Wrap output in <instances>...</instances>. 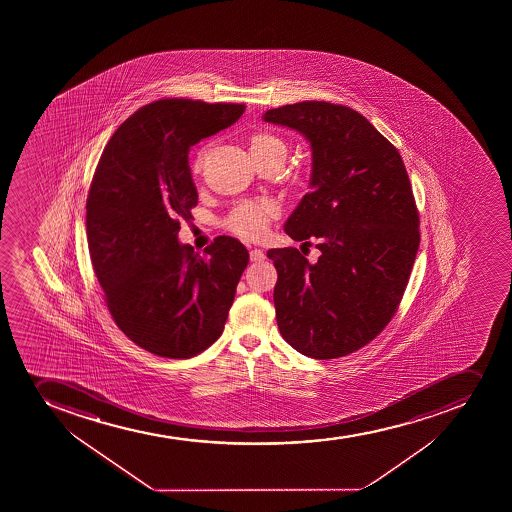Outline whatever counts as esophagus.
I'll list each match as a JSON object with an SVG mask.
<instances>
[{"label": "esophagus", "mask_w": 512, "mask_h": 512, "mask_svg": "<svg viewBox=\"0 0 512 512\" xmlns=\"http://www.w3.org/2000/svg\"><path fill=\"white\" fill-rule=\"evenodd\" d=\"M250 260H252V262H264V250H260V248H253V250H250Z\"/></svg>", "instance_id": "obj_1"}]
</instances>
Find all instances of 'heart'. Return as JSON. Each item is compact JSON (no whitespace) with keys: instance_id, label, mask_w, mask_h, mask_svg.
<instances>
[{"instance_id":"b5f03b06","label":"heart","mask_w":512,"mask_h":512,"mask_svg":"<svg viewBox=\"0 0 512 512\" xmlns=\"http://www.w3.org/2000/svg\"><path fill=\"white\" fill-rule=\"evenodd\" d=\"M274 150H284V143L280 138L270 133H257L250 138V152L267 153ZM202 157L195 162V172L200 170ZM277 215V205L274 202L247 203L242 207L235 208L228 218V228L243 238L264 237L269 228L270 218Z\"/></svg>"}]
</instances>
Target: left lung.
Wrapping results in <instances>:
<instances>
[{
	"mask_svg": "<svg viewBox=\"0 0 512 512\" xmlns=\"http://www.w3.org/2000/svg\"><path fill=\"white\" fill-rule=\"evenodd\" d=\"M265 122L302 133L312 150L310 190L285 233L315 248H270L279 274L275 314L287 344L312 359L352 354L385 329L399 307L419 248V213L397 148L359 112L300 102Z\"/></svg>",
	"mask_w": 512,
	"mask_h": 512,
	"instance_id": "left-lung-1",
	"label": "left lung"
}]
</instances>
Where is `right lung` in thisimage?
I'll use <instances>...</instances> for the list:
<instances>
[{
    "mask_svg": "<svg viewBox=\"0 0 512 512\" xmlns=\"http://www.w3.org/2000/svg\"><path fill=\"white\" fill-rule=\"evenodd\" d=\"M238 103L165 98L133 113L103 150L87 198L93 270L118 329L138 347L190 359L222 335L248 264L237 238L203 253L178 242L198 193L188 152L237 122Z\"/></svg>",
    "mask_w": 512,
    "mask_h": 512,
    "instance_id": "1",
    "label": "right lung"
}]
</instances>
